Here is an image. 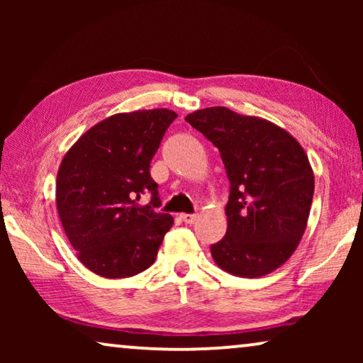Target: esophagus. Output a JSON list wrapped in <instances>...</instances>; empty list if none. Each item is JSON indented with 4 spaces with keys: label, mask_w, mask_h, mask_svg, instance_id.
<instances>
[{
    "label": "esophagus",
    "mask_w": 363,
    "mask_h": 363,
    "mask_svg": "<svg viewBox=\"0 0 363 363\" xmlns=\"http://www.w3.org/2000/svg\"><path fill=\"white\" fill-rule=\"evenodd\" d=\"M198 215H190V213H182L180 215V220L185 223V225H193V223L196 221Z\"/></svg>",
    "instance_id": "1"
}]
</instances>
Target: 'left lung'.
<instances>
[{
  "mask_svg": "<svg viewBox=\"0 0 363 363\" xmlns=\"http://www.w3.org/2000/svg\"><path fill=\"white\" fill-rule=\"evenodd\" d=\"M185 121L218 147L230 180L228 230L211 246L223 271L261 277L299 246L314 196V172L301 143L266 118L208 107Z\"/></svg>",
  "mask_w": 363,
  "mask_h": 363,
  "instance_id": "8db88e82",
  "label": "left lung"
}]
</instances>
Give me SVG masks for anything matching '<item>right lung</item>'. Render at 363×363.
<instances>
[{"mask_svg":"<svg viewBox=\"0 0 363 363\" xmlns=\"http://www.w3.org/2000/svg\"><path fill=\"white\" fill-rule=\"evenodd\" d=\"M175 118L168 108L116 113L82 133L59 165V220L77 259L97 276L130 277L155 261L173 218L138 200L152 193L160 203L150 162Z\"/></svg>","mask_w":363,"mask_h":363,"instance_id":"add662e5","label":"right lung"}]
</instances>
